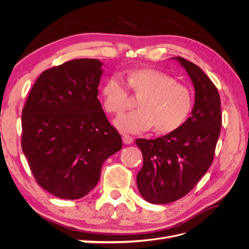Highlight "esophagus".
Masks as SVG:
<instances>
[{"instance_id":"1","label":"esophagus","mask_w":249,"mask_h":249,"mask_svg":"<svg viewBox=\"0 0 249 249\" xmlns=\"http://www.w3.org/2000/svg\"><path fill=\"white\" fill-rule=\"evenodd\" d=\"M123 141L124 144H131V143H133L134 139H133V137L129 136V135L124 134V135H123Z\"/></svg>"}]
</instances>
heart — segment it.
I'll return each instance as SVG.
<instances>
[{
	"mask_svg": "<svg viewBox=\"0 0 249 249\" xmlns=\"http://www.w3.org/2000/svg\"><path fill=\"white\" fill-rule=\"evenodd\" d=\"M125 82L127 88L139 96L138 109L124 113L115 120L118 130L139 133L155 125L158 133H170L185 123L192 108V93L183 83L154 69L133 71ZM102 97L104 109L113 114H119L130 105L127 90L117 76L105 82Z\"/></svg>",
	"mask_w": 249,
	"mask_h": 249,
	"instance_id": "b5f03b06",
	"label": "heart"
}]
</instances>
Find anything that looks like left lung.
Here are the masks:
<instances>
[{
  "label": "left lung",
  "mask_w": 249,
  "mask_h": 249,
  "mask_svg": "<svg viewBox=\"0 0 249 249\" xmlns=\"http://www.w3.org/2000/svg\"><path fill=\"white\" fill-rule=\"evenodd\" d=\"M173 59L189 74L195 102L191 116L178 129L154 140H136L143 156L137 187L155 205L176 201L193 189L213 162L221 129V102L214 83L196 64Z\"/></svg>",
  "instance_id": "1"
}]
</instances>
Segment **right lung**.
<instances>
[{"label": "right lung", "instance_id": "right-lung-1", "mask_svg": "<svg viewBox=\"0 0 249 249\" xmlns=\"http://www.w3.org/2000/svg\"><path fill=\"white\" fill-rule=\"evenodd\" d=\"M102 66L76 59L44 71L22 109V152L37 184L59 198L85 196L123 147L97 99Z\"/></svg>", "mask_w": 249, "mask_h": 249}]
</instances>
